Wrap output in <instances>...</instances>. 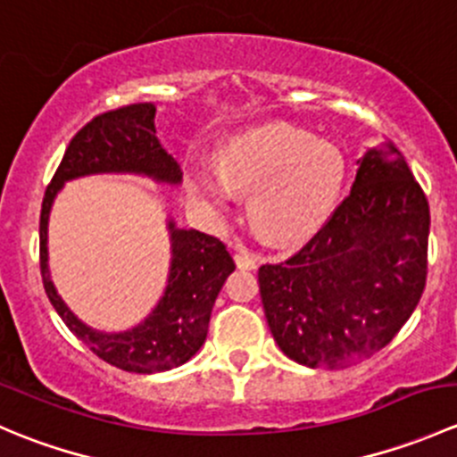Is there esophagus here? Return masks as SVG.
Masks as SVG:
<instances>
[{
  "instance_id": "1",
  "label": "esophagus",
  "mask_w": 457,
  "mask_h": 457,
  "mask_svg": "<svg viewBox=\"0 0 457 457\" xmlns=\"http://www.w3.org/2000/svg\"><path fill=\"white\" fill-rule=\"evenodd\" d=\"M234 261H237V265L241 267V270H254L256 267V258L250 254V252H237L234 254Z\"/></svg>"
}]
</instances>
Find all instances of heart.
<instances>
[{"mask_svg": "<svg viewBox=\"0 0 457 457\" xmlns=\"http://www.w3.org/2000/svg\"><path fill=\"white\" fill-rule=\"evenodd\" d=\"M345 179V159L329 141L294 126H262L225 145L219 170L192 163L186 183L192 199L220 212L234 192L247 195L252 223L276 243L312 237L334 210Z\"/></svg>", "mask_w": 457, "mask_h": 457, "instance_id": "b5f03b06", "label": "heart"}]
</instances>
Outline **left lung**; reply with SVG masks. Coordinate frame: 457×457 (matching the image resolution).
I'll return each mask as SVG.
<instances>
[{"instance_id": "8db88e82", "label": "left lung", "mask_w": 457, "mask_h": 457, "mask_svg": "<svg viewBox=\"0 0 457 457\" xmlns=\"http://www.w3.org/2000/svg\"><path fill=\"white\" fill-rule=\"evenodd\" d=\"M428 223L403 152L391 141L371 147L314 238L258 270L280 352L312 370H345L389 345L425 292Z\"/></svg>"}]
</instances>
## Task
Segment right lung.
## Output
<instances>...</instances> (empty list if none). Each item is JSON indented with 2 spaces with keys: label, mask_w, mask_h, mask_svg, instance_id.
<instances>
[{
  "label": "right lung",
  "mask_w": 457,
  "mask_h": 457,
  "mask_svg": "<svg viewBox=\"0 0 457 457\" xmlns=\"http://www.w3.org/2000/svg\"><path fill=\"white\" fill-rule=\"evenodd\" d=\"M156 108L132 104L86 123L66 147L53 181L46 187L39 216V267L44 289L68 329L110 365L132 373H159L190 361L203 347L212 307L234 271L223 243L199 229H179L168 220L172 261L165 292L152 314L126 331H99L68 310L48 271V219L63 183L87 174H143L156 183L179 186L181 165L156 139Z\"/></svg>",
  "instance_id": "obj_1"
}]
</instances>
